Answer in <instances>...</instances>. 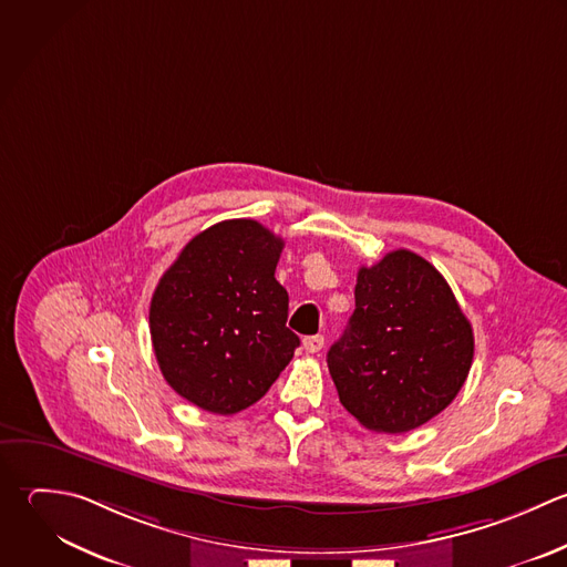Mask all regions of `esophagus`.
I'll list each match as a JSON object with an SVG mask.
<instances>
[{"label": "esophagus", "mask_w": 567, "mask_h": 567, "mask_svg": "<svg viewBox=\"0 0 567 567\" xmlns=\"http://www.w3.org/2000/svg\"><path fill=\"white\" fill-rule=\"evenodd\" d=\"M302 347H305V351L307 353H318V351H322V347H324V336H307L305 340H302Z\"/></svg>", "instance_id": "34e87169"}]
</instances>
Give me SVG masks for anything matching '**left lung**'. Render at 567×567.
<instances>
[{
    "label": "left lung",
    "instance_id": "8db88e82",
    "mask_svg": "<svg viewBox=\"0 0 567 567\" xmlns=\"http://www.w3.org/2000/svg\"><path fill=\"white\" fill-rule=\"evenodd\" d=\"M473 353V327L444 276L398 249L360 267L355 311L327 364L342 406L364 429L398 435L457 398Z\"/></svg>",
    "mask_w": 567,
    "mask_h": 567
}]
</instances>
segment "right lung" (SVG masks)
I'll return each mask as SVG.
<instances>
[{"mask_svg": "<svg viewBox=\"0 0 567 567\" xmlns=\"http://www.w3.org/2000/svg\"><path fill=\"white\" fill-rule=\"evenodd\" d=\"M285 240L251 218L194 236L158 280L150 336L165 382L216 415L256 404L291 362L289 296L276 280Z\"/></svg>", "mask_w": 567, "mask_h": 567, "instance_id": "1", "label": "right lung"}]
</instances>
